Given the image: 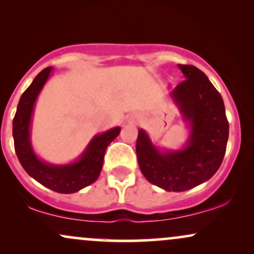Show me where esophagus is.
<instances>
[{"mask_svg":"<svg viewBox=\"0 0 254 254\" xmlns=\"http://www.w3.org/2000/svg\"><path fill=\"white\" fill-rule=\"evenodd\" d=\"M137 121H138V117H137V116H135V115L130 116V122H132V123H136Z\"/></svg>","mask_w":254,"mask_h":254,"instance_id":"1","label":"esophagus"}]
</instances>
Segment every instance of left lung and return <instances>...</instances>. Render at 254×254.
<instances>
[{
    "mask_svg": "<svg viewBox=\"0 0 254 254\" xmlns=\"http://www.w3.org/2000/svg\"><path fill=\"white\" fill-rule=\"evenodd\" d=\"M185 81L170 93L188 129L178 149L160 148L139 129L136 154L142 174L165 191L183 192L205 183L220 168L228 142L229 124L220 93L193 65L178 64Z\"/></svg>",
    "mask_w": 254,
    "mask_h": 254,
    "instance_id": "1",
    "label": "left lung"
}]
</instances>
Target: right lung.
<instances>
[{
    "instance_id": "right-lung-1",
    "label": "right lung",
    "mask_w": 254,
    "mask_h": 254,
    "mask_svg": "<svg viewBox=\"0 0 254 254\" xmlns=\"http://www.w3.org/2000/svg\"><path fill=\"white\" fill-rule=\"evenodd\" d=\"M52 71V66L40 71L20 98L13 121L14 147L17 159L28 176L58 193H75L94 183L100 176L105 151L119 135L121 127H115L95 135L80 156L68 164H50L40 159L31 141L32 121L37 99Z\"/></svg>"
}]
</instances>
